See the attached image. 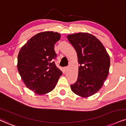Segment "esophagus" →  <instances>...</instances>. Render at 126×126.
<instances>
[{
  "label": "esophagus",
  "mask_w": 126,
  "mask_h": 126,
  "mask_svg": "<svg viewBox=\"0 0 126 126\" xmlns=\"http://www.w3.org/2000/svg\"><path fill=\"white\" fill-rule=\"evenodd\" d=\"M68 69H69V68H68V66H65V67H63V71H64L65 72H67V71L68 70Z\"/></svg>",
  "instance_id": "34e87169"
}]
</instances>
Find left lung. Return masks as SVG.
Instances as JSON below:
<instances>
[{
    "instance_id": "1",
    "label": "left lung",
    "mask_w": 126,
    "mask_h": 126,
    "mask_svg": "<svg viewBox=\"0 0 126 126\" xmlns=\"http://www.w3.org/2000/svg\"><path fill=\"white\" fill-rule=\"evenodd\" d=\"M67 38L77 51L78 76L77 82L71 85L72 91L86 97L96 94L106 79L110 68V57L102 43L88 32L68 35Z\"/></svg>"
}]
</instances>
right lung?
I'll list each match as a JSON object with an SVG mask.
<instances>
[{"label":"right lung","mask_w":126,"mask_h":126,"mask_svg":"<svg viewBox=\"0 0 126 126\" xmlns=\"http://www.w3.org/2000/svg\"><path fill=\"white\" fill-rule=\"evenodd\" d=\"M60 34L45 32L32 37L18 54L17 69L23 81L29 89L38 94L52 91L62 75L53 61L57 57L54 46Z\"/></svg>","instance_id":"add662e5"}]
</instances>
